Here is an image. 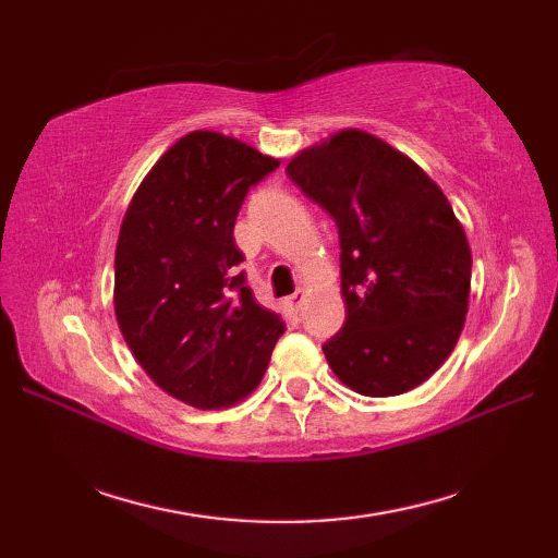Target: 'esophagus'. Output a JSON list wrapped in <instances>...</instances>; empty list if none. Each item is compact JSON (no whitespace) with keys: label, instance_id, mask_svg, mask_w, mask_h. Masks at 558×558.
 <instances>
[{"label":"esophagus","instance_id":"obj_1","mask_svg":"<svg viewBox=\"0 0 558 558\" xmlns=\"http://www.w3.org/2000/svg\"><path fill=\"white\" fill-rule=\"evenodd\" d=\"M304 298H306V294H304V290H302V288H300L298 292H292L290 298H288V306H290V310L300 312V310H302V304H304Z\"/></svg>","mask_w":558,"mask_h":558}]
</instances>
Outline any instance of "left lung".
<instances>
[{"mask_svg": "<svg viewBox=\"0 0 558 558\" xmlns=\"http://www.w3.org/2000/svg\"><path fill=\"white\" fill-rule=\"evenodd\" d=\"M288 177L338 225L345 326L324 345L354 393L424 384L465 326L472 254L446 194L405 153L362 129L300 150Z\"/></svg>", "mask_w": 558, "mask_h": 558, "instance_id": "8db88e82", "label": "left lung"}]
</instances>
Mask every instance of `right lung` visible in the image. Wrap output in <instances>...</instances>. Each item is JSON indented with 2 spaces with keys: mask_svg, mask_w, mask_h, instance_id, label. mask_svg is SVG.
<instances>
[{
  "mask_svg": "<svg viewBox=\"0 0 558 558\" xmlns=\"http://www.w3.org/2000/svg\"><path fill=\"white\" fill-rule=\"evenodd\" d=\"M280 160L218 132L162 153L129 204L114 252V314L129 350L165 393L230 408L266 374L286 333L236 270L234 220L248 186Z\"/></svg>",
  "mask_w": 558,
  "mask_h": 558,
  "instance_id": "add662e5",
  "label": "right lung"
}]
</instances>
